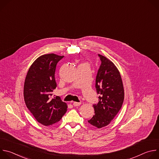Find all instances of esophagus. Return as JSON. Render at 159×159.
Returning <instances> with one entry per match:
<instances>
[{"mask_svg": "<svg viewBox=\"0 0 159 159\" xmlns=\"http://www.w3.org/2000/svg\"><path fill=\"white\" fill-rule=\"evenodd\" d=\"M81 104V102H73V105L74 106H80Z\"/></svg>", "mask_w": 159, "mask_h": 159, "instance_id": "1", "label": "esophagus"}]
</instances>
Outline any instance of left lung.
<instances>
[{"label":"left lung","mask_w":159,"mask_h":159,"mask_svg":"<svg viewBox=\"0 0 159 159\" xmlns=\"http://www.w3.org/2000/svg\"><path fill=\"white\" fill-rule=\"evenodd\" d=\"M98 56L101 61L96 79L99 102L93 105L95 115L88 122L101 128L108 125L118 114L124 101L125 93L117 67L106 57L99 54Z\"/></svg>","instance_id":"1"}]
</instances>
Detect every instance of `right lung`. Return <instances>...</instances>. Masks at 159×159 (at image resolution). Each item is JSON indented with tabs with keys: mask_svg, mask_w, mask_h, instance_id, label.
Here are the masks:
<instances>
[{
	"mask_svg": "<svg viewBox=\"0 0 159 159\" xmlns=\"http://www.w3.org/2000/svg\"><path fill=\"white\" fill-rule=\"evenodd\" d=\"M63 57L54 53L40 56L31 65L26 77V105L37 121L44 126L57 123L66 111L67 105L60 97L52 98L57 87L56 66Z\"/></svg>",
	"mask_w": 159,
	"mask_h": 159,
	"instance_id": "add662e5",
	"label": "right lung"
}]
</instances>
